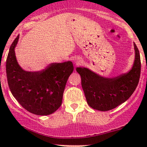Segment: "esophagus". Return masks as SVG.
<instances>
[{"label": "esophagus", "instance_id": "esophagus-1", "mask_svg": "<svg viewBox=\"0 0 147 147\" xmlns=\"http://www.w3.org/2000/svg\"><path fill=\"white\" fill-rule=\"evenodd\" d=\"M75 64H77V65L80 64V63H81V60L80 58L75 59Z\"/></svg>", "mask_w": 147, "mask_h": 147}]
</instances>
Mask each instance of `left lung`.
<instances>
[{"label": "left lung", "mask_w": 147, "mask_h": 147, "mask_svg": "<svg viewBox=\"0 0 147 147\" xmlns=\"http://www.w3.org/2000/svg\"><path fill=\"white\" fill-rule=\"evenodd\" d=\"M134 47L135 55L131 69L116 77L102 76L84 67L76 68L89 106L105 112L115 109L131 97L137 88L141 72L140 55L134 42Z\"/></svg>", "instance_id": "8db88e82"}]
</instances>
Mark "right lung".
<instances>
[{"label": "right lung", "mask_w": 147, "mask_h": 147, "mask_svg": "<svg viewBox=\"0 0 147 147\" xmlns=\"http://www.w3.org/2000/svg\"><path fill=\"white\" fill-rule=\"evenodd\" d=\"M19 35L9 49L6 75L13 97L23 108L34 115L45 116L62 105L67 81L74 69L71 61L50 63L40 71H26L18 64L15 48Z\"/></svg>", "instance_id": "add662e5"}]
</instances>
